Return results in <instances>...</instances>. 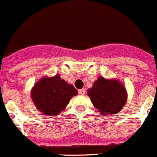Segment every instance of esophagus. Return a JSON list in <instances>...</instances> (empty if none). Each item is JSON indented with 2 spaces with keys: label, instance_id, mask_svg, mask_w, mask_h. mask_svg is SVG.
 <instances>
[{
  "label": "esophagus",
  "instance_id": "1",
  "mask_svg": "<svg viewBox=\"0 0 157 157\" xmlns=\"http://www.w3.org/2000/svg\"><path fill=\"white\" fill-rule=\"evenodd\" d=\"M85 93H86V90L85 89H81V90H79V93L80 95H84Z\"/></svg>",
  "mask_w": 157,
  "mask_h": 157
}]
</instances>
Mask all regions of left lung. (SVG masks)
<instances>
[{
    "label": "left lung",
    "mask_w": 157,
    "mask_h": 157,
    "mask_svg": "<svg viewBox=\"0 0 157 157\" xmlns=\"http://www.w3.org/2000/svg\"><path fill=\"white\" fill-rule=\"evenodd\" d=\"M87 95L95 108L102 115L118 113L127 102V91L122 83L116 79L99 77L93 83V87L87 90Z\"/></svg>",
    "instance_id": "8db88e82"
}]
</instances>
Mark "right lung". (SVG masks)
I'll return each mask as SVG.
<instances>
[{"label": "right lung", "mask_w": 157, "mask_h": 157, "mask_svg": "<svg viewBox=\"0 0 157 157\" xmlns=\"http://www.w3.org/2000/svg\"><path fill=\"white\" fill-rule=\"evenodd\" d=\"M78 92L58 74L41 78L31 90V98L36 109L48 116L58 115Z\"/></svg>", "instance_id": "obj_1"}]
</instances>
